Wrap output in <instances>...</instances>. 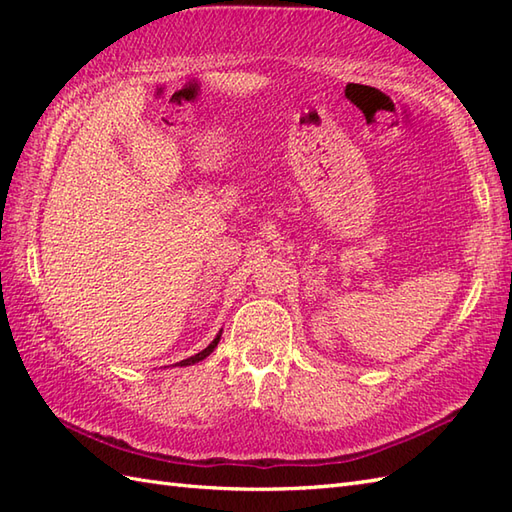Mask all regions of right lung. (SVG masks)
Returning a JSON list of instances; mask_svg holds the SVG:
<instances>
[{
  "instance_id": "add662e5",
  "label": "right lung",
  "mask_w": 512,
  "mask_h": 512,
  "mask_svg": "<svg viewBox=\"0 0 512 512\" xmlns=\"http://www.w3.org/2000/svg\"><path fill=\"white\" fill-rule=\"evenodd\" d=\"M220 336H222V330L220 332H217V336H215V339L209 343V345H206L204 347V350L202 352H198V354H193V356H189V358H184V361H180V363H176L178 367H187V365H195V363H200V361H204V358L206 356H209L213 350H215V347H217V343H220Z\"/></svg>"
}]
</instances>
